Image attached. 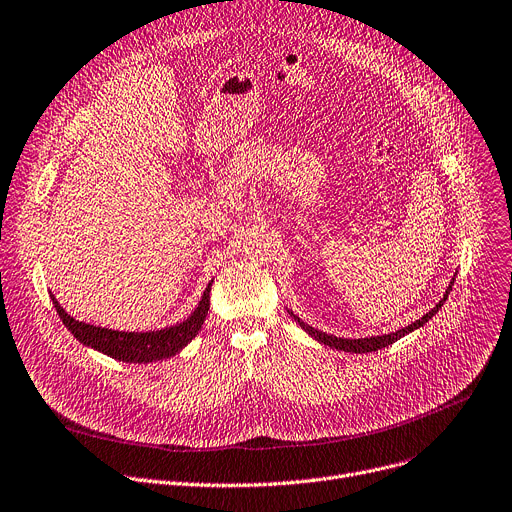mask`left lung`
<instances>
[{
    "mask_svg": "<svg viewBox=\"0 0 512 512\" xmlns=\"http://www.w3.org/2000/svg\"><path fill=\"white\" fill-rule=\"evenodd\" d=\"M453 284H455V278L451 280V284H449V288H447V292L442 294V298L438 300V304L434 306L432 311H428L422 319H418V321H414L412 325H407V327H401V329H397V331H391V333H383V335H370V337H358V339H350V337H335V335H331V333H325V331H319V329H315V327H311V325H306L298 315H294L290 309H288V313H290V317L306 331L309 333L313 339H317L319 344H323V346H329V348H333V350H342V352H352V354H366V352H377V350H383V348H387V346H391V344H395L397 339H401L403 335H407V333H412V331H416V329H420V327H424L438 311H440V306L445 304V300L449 298V294H451V290H453Z\"/></svg>",
    "mask_w": 512,
    "mask_h": 512,
    "instance_id": "obj_1",
    "label": "left lung"
}]
</instances>
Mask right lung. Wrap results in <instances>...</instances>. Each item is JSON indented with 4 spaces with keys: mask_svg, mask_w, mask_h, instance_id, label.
Segmentation results:
<instances>
[{
    "mask_svg": "<svg viewBox=\"0 0 512 512\" xmlns=\"http://www.w3.org/2000/svg\"><path fill=\"white\" fill-rule=\"evenodd\" d=\"M214 282V280H212ZM212 282L203 290V296L197 304V309L181 323L170 325L156 331H115L107 327H96L90 323L76 321L65 313L63 306L51 294L53 306L57 315L61 317L63 325L72 331V335L86 348L107 354L119 362H133V364H148L156 360H166L170 356L179 354L191 339L199 333L206 315L210 311V290Z\"/></svg>",
    "mask_w": 512,
    "mask_h": 512,
    "instance_id": "1",
    "label": "right lung"
}]
</instances>
